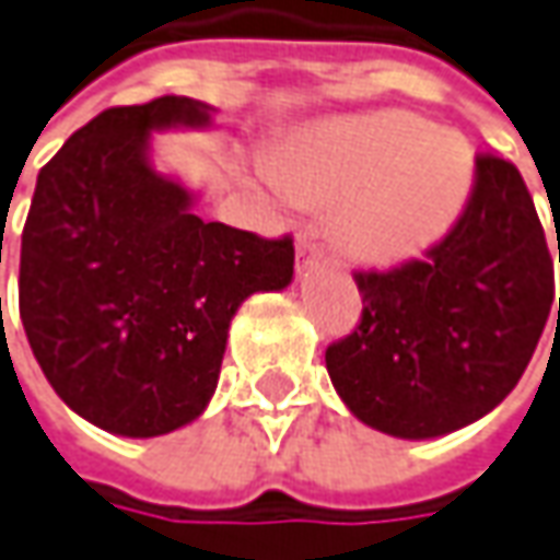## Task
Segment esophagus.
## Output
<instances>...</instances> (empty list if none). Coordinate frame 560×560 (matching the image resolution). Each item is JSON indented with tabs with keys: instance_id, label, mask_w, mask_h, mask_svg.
<instances>
[{
	"instance_id": "34e87169",
	"label": "esophagus",
	"mask_w": 560,
	"mask_h": 560,
	"mask_svg": "<svg viewBox=\"0 0 560 560\" xmlns=\"http://www.w3.org/2000/svg\"><path fill=\"white\" fill-rule=\"evenodd\" d=\"M318 254H322V248H318V245L312 242L310 235H300V238H296V269L310 266L312 260L318 257Z\"/></svg>"
}]
</instances>
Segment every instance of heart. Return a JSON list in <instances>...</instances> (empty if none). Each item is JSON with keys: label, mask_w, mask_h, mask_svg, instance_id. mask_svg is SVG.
Listing matches in <instances>:
<instances>
[{"label": "heart", "mask_w": 560, "mask_h": 560, "mask_svg": "<svg viewBox=\"0 0 560 560\" xmlns=\"http://www.w3.org/2000/svg\"><path fill=\"white\" fill-rule=\"evenodd\" d=\"M296 201H337L334 232L352 257L395 266L451 230L471 186V150L456 131L383 109L330 121L279 159Z\"/></svg>", "instance_id": "b5f03b06"}]
</instances>
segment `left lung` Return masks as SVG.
<instances>
[{"mask_svg":"<svg viewBox=\"0 0 560 560\" xmlns=\"http://www.w3.org/2000/svg\"><path fill=\"white\" fill-rule=\"evenodd\" d=\"M355 284L359 325L325 361L361 423L435 439L481 420L518 386L555 303V266L521 171L478 152L447 235L423 260L359 269Z\"/></svg>","mask_w":560,"mask_h":560,"instance_id":"1","label":"left lung"}]
</instances>
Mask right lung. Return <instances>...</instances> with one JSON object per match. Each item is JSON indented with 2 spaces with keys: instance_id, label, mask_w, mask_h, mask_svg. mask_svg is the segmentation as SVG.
I'll list each match as a JSON object with an SVG mask.
<instances>
[{
  "instance_id": "obj_1",
  "label": "right lung",
  "mask_w": 560,
  "mask_h": 560,
  "mask_svg": "<svg viewBox=\"0 0 560 560\" xmlns=\"http://www.w3.org/2000/svg\"><path fill=\"white\" fill-rule=\"evenodd\" d=\"M171 125H208V106L165 94L82 125L39 171L21 235L18 303L42 374L128 439L192 423L242 300L294 276L291 235L205 223L150 168V131Z\"/></svg>"
}]
</instances>
